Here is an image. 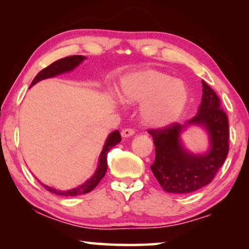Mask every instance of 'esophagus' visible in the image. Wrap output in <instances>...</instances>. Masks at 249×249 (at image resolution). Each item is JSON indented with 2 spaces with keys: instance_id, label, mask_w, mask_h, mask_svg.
<instances>
[{
  "instance_id": "esophagus-1",
  "label": "esophagus",
  "mask_w": 249,
  "mask_h": 249,
  "mask_svg": "<svg viewBox=\"0 0 249 249\" xmlns=\"http://www.w3.org/2000/svg\"><path fill=\"white\" fill-rule=\"evenodd\" d=\"M134 133H135L134 129H132V128H125V129L122 130L121 135H122V137H123V138H127V137L133 136Z\"/></svg>"
}]
</instances>
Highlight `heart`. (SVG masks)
I'll use <instances>...</instances> for the list:
<instances>
[{"label": "heart", "instance_id": "obj_1", "mask_svg": "<svg viewBox=\"0 0 249 249\" xmlns=\"http://www.w3.org/2000/svg\"><path fill=\"white\" fill-rule=\"evenodd\" d=\"M117 98L127 105L142 104V123L165 127L179 119L187 107V86L179 79L155 69H144L122 78Z\"/></svg>", "mask_w": 249, "mask_h": 249}]
</instances>
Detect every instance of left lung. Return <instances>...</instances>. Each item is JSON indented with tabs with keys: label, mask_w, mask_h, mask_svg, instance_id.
I'll use <instances>...</instances> for the list:
<instances>
[{
	"label": "left lung",
	"mask_w": 249,
	"mask_h": 249,
	"mask_svg": "<svg viewBox=\"0 0 249 249\" xmlns=\"http://www.w3.org/2000/svg\"><path fill=\"white\" fill-rule=\"evenodd\" d=\"M203 94L197 114L184 124L174 123L161 129H149L156 157L150 169L166 192L187 195L209 184L229 154V120L217 94L202 81ZM192 124L204 128L210 147L196 155L180 142V134Z\"/></svg>",
	"instance_id": "obj_1"
}]
</instances>
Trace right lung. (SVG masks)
Instances as JSON below:
<instances>
[{
	"mask_svg": "<svg viewBox=\"0 0 249 249\" xmlns=\"http://www.w3.org/2000/svg\"><path fill=\"white\" fill-rule=\"evenodd\" d=\"M83 60H86V57L84 56H69V57L59 59V60L53 62L52 65H49L48 67H46L45 69L41 70L40 72L36 75L35 79L33 80L31 87H33L34 84H36L37 82H39L44 79L53 78L59 74L70 72V71H72L73 69L77 68V67L81 64ZM121 141H122V137L119 130H114V132L108 135L107 141H105L103 149L100 154L98 168H96L94 175L92 176L90 179H88L86 182L80 184L79 187L70 189V190H58V189L50 188L46 184H43V183L41 184H43V187L47 191L54 193V195L65 196H77L86 195V193L92 191L96 185L99 184L101 179L103 178L105 174H107L108 151L111 150L115 145L119 144Z\"/></svg>",
	"mask_w": 249,
	"mask_h": 249,
	"instance_id": "1",
	"label": "right lung"
}]
</instances>
